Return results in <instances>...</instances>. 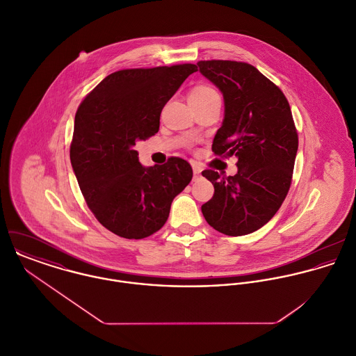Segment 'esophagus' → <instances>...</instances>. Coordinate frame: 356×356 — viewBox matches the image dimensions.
I'll use <instances>...</instances> for the list:
<instances>
[{
	"instance_id": "obj_1",
	"label": "esophagus",
	"mask_w": 356,
	"mask_h": 356,
	"mask_svg": "<svg viewBox=\"0 0 356 356\" xmlns=\"http://www.w3.org/2000/svg\"><path fill=\"white\" fill-rule=\"evenodd\" d=\"M193 175H195V178L202 177V168L197 165H193Z\"/></svg>"
}]
</instances>
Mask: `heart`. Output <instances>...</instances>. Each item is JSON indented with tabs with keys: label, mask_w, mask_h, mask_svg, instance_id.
Masks as SVG:
<instances>
[{
	"label": "heart",
	"mask_w": 356,
	"mask_h": 356,
	"mask_svg": "<svg viewBox=\"0 0 356 356\" xmlns=\"http://www.w3.org/2000/svg\"><path fill=\"white\" fill-rule=\"evenodd\" d=\"M213 96H218V93L209 88V86H196L192 89L191 95H189V99H193V100H205V99H209V97H213Z\"/></svg>",
	"instance_id": "obj_1"
}]
</instances>
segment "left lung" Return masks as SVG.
Returning a JSON list of instances; mask_svg holds the SVG:
<instances>
[{"mask_svg":"<svg viewBox=\"0 0 356 356\" xmlns=\"http://www.w3.org/2000/svg\"><path fill=\"white\" fill-rule=\"evenodd\" d=\"M197 65L225 102L212 151L238 159L233 177L203 171L215 192L202 212L215 230L245 236L264 226L288 195L299 147L291 106L280 88L251 64L208 60Z\"/></svg>","mask_w":356,"mask_h":356,"instance_id":"left-lung-1","label":"left lung"}]
</instances>
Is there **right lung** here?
Returning a JSON list of instances; mask_svg holds the SVG:
<instances>
[{"label":"right lung","instance_id":"1","mask_svg":"<svg viewBox=\"0 0 356 356\" xmlns=\"http://www.w3.org/2000/svg\"><path fill=\"white\" fill-rule=\"evenodd\" d=\"M195 64L116 71L79 105L70 157L81 192L104 227L129 240L149 237L192 181L191 164L170 157L144 167L134 149L159 131L163 106Z\"/></svg>","mask_w":356,"mask_h":356}]
</instances>
